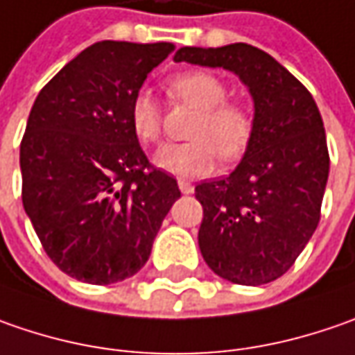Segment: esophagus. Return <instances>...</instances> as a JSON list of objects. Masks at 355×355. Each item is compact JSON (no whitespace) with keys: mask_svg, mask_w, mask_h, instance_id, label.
<instances>
[{"mask_svg":"<svg viewBox=\"0 0 355 355\" xmlns=\"http://www.w3.org/2000/svg\"><path fill=\"white\" fill-rule=\"evenodd\" d=\"M178 189H180V193L182 194H191L194 191V187L191 182H187V180H178Z\"/></svg>","mask_w":355,"mask_h":355,"instance_id":"1","label":"esophagus"}]
</instances>
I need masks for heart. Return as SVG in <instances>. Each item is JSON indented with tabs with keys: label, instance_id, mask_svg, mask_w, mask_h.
I'll return each mask as SVG.
<instances>
[{
	"label": "heart",
	"instance_id": "heart-1",
	"mask_svg": "<svg viewBox=\"0 0 355 355\" xmlns=\"http://www.w3.org/2000/svg\"><path fill=\"white\" fill-rule=\"evenodd\" d=\"M166 95L173 103L196 109L187 137L191 141L168 145L157 155L162 171L177 177H205L214 171L218 155L226 162L236 161L246 150L254 121L250 109L240 101L226 99L228 89L207 71H184L166 81ZM131 127L145 145H157L162 135V113L148 93L135 95Z\"/></svg>",
	"mask_w": 355,
	"mask_h": 355
}]
</instances>
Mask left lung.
<instances>
[{"instance_id":"1","label":"left lung","mask_w":355,"mask_h":355,"mask_svg":"<svg viewBox=\"0 0 355 355\" xmlns=\"http://www.w3.org/2000/svg\"><path fill=\"white\" fill-rule=\"evenodd\" d=\"M175 61L234 71L254 99L244 159L218 180L196 184L198 246L214 274L234 284L280 278L312 239L330 173L322 115L310 91L248 43L180 47Z\"/></svg>"}]
</instances>
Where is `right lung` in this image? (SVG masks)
I'll list each match as a JSON object with an SVG mask.
<instances>
[{
  "instance_id": "1",
  "label": "right lung",
  "mask_w": 355,
  "mask_h": 355,
  "mask_svg": "<svg viewBox=\"0 0 355 355\" xmlns=\"http://www.w3.org/2000/svg\"><path fill=\"white\" fill-rule=\"evenodd\" d=\"M171 43L99 41L39 91L19 164L21 198L47 256L71 278L113 284L150 256L180 196L150 164L131 127V103Z\"/></svg>"
}]
</instances>
